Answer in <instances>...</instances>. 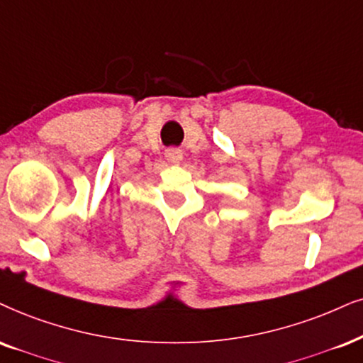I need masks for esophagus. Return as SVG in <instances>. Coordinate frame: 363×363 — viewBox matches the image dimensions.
Wrapping results in <instances>:
<instances>
[{
	"instance_id": "obj_1",
	"label": "esophagus",
	"mask_w": 363,
	"mask_h": 363,
	"mask_svg": "<svg viewBox=\"0 0 363 363\" xmlns=\"http://www.w3.org/2000/svg\"><path fill=\"white\" fill-rule=\"evenodd\" d=\"M166 159L169 160V162H172V164L181 162V159H182V150L177 149V147L167 149V150H166Z\"/></svg>"
}]
</instances>
